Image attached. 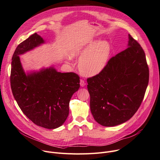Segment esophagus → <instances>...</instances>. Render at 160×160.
<instances>
[{"label": "esophagus", "mask_w": 160, "mask_h": 160, "mask_svg": "<svg viewBox=\"0 0 160 160\" xmlns=\"http://www.w3.org/2000/svg\"><path fill=\"white\" fill-rule=\"evenodd\" d=\"M85 85H86V83H85V81L82 80V79H81L80 80V85H81V87H85Z\"/></svg>", "instance_id": "34e87169"}]
</instances>
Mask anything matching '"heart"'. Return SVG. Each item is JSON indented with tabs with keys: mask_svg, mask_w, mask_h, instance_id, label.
<instances>
[{
	"mask_svg": "<svg viewBox=\"0 0 160 160\" xmlns=\"http://www.w3.org/2000/svg\"><path fill=\"white\" fill-rule=\"evenodd\" d=\"M111 53V45L109 42L92 40L73 49L71 55L80 57L78 66L82 73L86 75H94L105 68Z\"/></svg>",
	"mask_w": 160,
	"mask_h": 160,
	"instance_id": "b5f03b06",
	"label": "heart"
}]
</instances>
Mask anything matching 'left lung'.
<instances>
[{
    "label": "left lung",
    "instance_id": "8db88e82",
    "mask_svg": "<svg viewBox=\"0 0 160 160\" xmlns=\"http://www.w3.org/2000/svg\"><path fill=\"white\" fill-rule=\"evenodd\" d=\"M128 38V48L111 58L98 74L87 79L91 112L103 126H115L130 119L139 108L148 84L145 53L130 34Z\"/></svg>",
    "mask_w": 160,
    "mask_h": 160
}]
</instances>
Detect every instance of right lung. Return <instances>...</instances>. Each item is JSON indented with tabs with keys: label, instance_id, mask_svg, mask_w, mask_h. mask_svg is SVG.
I'll use <instances>...</instances> for the list:
<instances>
[{
	"label": "right lung",
	"instance_id": "right-lung-1",
	"mask_svg": "<svg viewBox=\"0 0 160 160\" xmlns=\"http://www.w3.org/2000/svg\"><path fill=\"white\" fill-rule=\"evenodd\" d=\"M43 43L34 33L18 45L12 58L10 84L19 107L33 123L55 129L69 115L70 101L79 88L80 80L75 73L58 72L52 67L26 75L19 55Z\"/></svg>",
	"mask_w": 160,
	"mask_h": 160
}]
</instances>
